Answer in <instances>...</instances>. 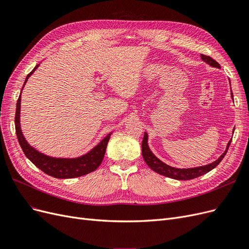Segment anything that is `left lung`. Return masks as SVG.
<instances>
[{
    "label": "left lung",
    "instance_id": "1",
    "mask_svg": "<svg viewBox=\"0 0 249 249\" xmlns=\"http://www.w3.org/2000/svg\"><path fill=\"white\" fill-rule=\"evenodd\" d=\"M200 58L203 62H206L210 66L216 67V69H220V65L218 64V62H216L213 58H211L206 55H200ZM230 84H231V81H230ZM231 96L232 99L233 95L231 92ZM232 101H233V99H232ZM233 131H235V129L232 130V133H233ZM231 142V139L229 141L227 148H225L223 154L212 163L203 165V166L191 167V168H177V167L170 166V165H168L166 163H164L163 161H161L159 159V158H157L155 156V154L152 152V150H150V148L148 146V135L146 132H144V137H143V140H142V157H143V159H144L145 163L148 165V167L150 169H153L155 172L159 173V175H162L164 177H168L170 178L178 179V180H188V179L198 178L202 175H206L207 172L214 169L217 165L221 162L225 154L228 153V149L230 147Z\"/></svg>",
    "mask_w": 249,
    "mask_h": 249
}]
</instances>
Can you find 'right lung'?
I'll return each mask as SVG.
<instances>
[{"label": "right lung", "instance_id": "1", "mask_svg": "<svg viewBox=\"0 0 249 249\" xmlns=\"http://www.w3.org/2000/svg\"><path fill=\"white\" fill-rule=\"evenodd\" d=\"M40 64V63H39ZM38 65L34 67V70L30 72L22 85L19 97L17 103V112H16V132L19 142V145L22 152L26 155L28 159L31 161L36 167H38L47 175L56 178H72L85 176L87 173L94 171L100 166L105 153H106L107 144L109 142L110 136L113 132L109 133L106 137L101 140L97 144L92 147L84 155L74 157V158H58L48 156L39 152L38 149L33 147L26 140L20 126V101H21V92L24 89L28 79L32 76L34 71L38 69Z\"/></svg>", "mask_w": 249, "mask_h": 249}]
</instances>
